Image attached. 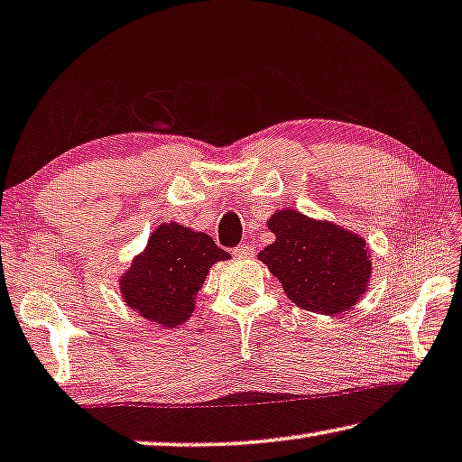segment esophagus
<instances>
[{
  "label": "esophagus",
  "instance_id": "esophagus-1",
  "mask_svg": "<svg viewBox=\"0 0 462 462\" xmlns=\"http://www.w3.org/2000/svg\"><path fill=\"white\" fill-rule=\"evenodd\" d=\"M233 254H236L237 258H250L252 247L250 245H239V247H236V250H233Z\"/></svg>",
  "mask_w": 462,
  "mask_h": 462
}]
</instances>
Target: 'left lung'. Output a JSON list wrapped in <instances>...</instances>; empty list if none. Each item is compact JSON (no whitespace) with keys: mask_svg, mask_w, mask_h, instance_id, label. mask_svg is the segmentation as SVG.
<instances>
[{"mask_svg":"<svg viewBox=\"0 0 462 462\" xmlns=\"http://www.w3.org/2000/svg\"><path fill=\"white\" fill-rule=\"evenodd\" d=\"M274 244L258 254L291 301L324 316L343 314L365 293L372 274L365 241L343 226L279 210L268 221Z\"/></svg>","mask_w":462,"mask_h":462,"instance_id":"left-lung-1","label":"left lung"}]
</instances>
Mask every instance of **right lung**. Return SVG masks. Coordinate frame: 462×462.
<instances>
[{
    "mask_svg": "<svg viewBox=\"0 0 462 462\" xmlns=\"http://www.w3.org/2000/svg\"><path fill=\"white\" fill-rule=\"evenodd\" d=\"M218 260H229V254L207 233L177 223L161 225L122 276L124 300L144 320L173 328L194 311L198 291Z\"/></svg>",
    "mask_w": 462,
    "mask_h": 462,
    "instance_id": "add662e5",
    "label": "right lung"
}]
</instances>
